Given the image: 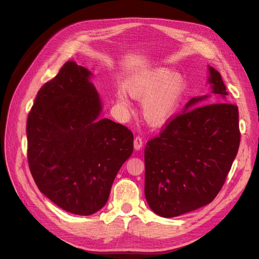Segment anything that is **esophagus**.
I'll return each instance as SVG.
<instances>
[{"label": "esophagus", "instance_id": "1", "mask_svg": "<svg viewBox=\"0 0 259 259\" xmlns=\"http://www.w3.org/2000/svg\"><path fill=\"white\" fill-rule=\"evenodd\" d=\"M143 145H144V142H143L142 137L136 136L135 139H134V148H135V150H137V151L140 150V149H142V147H143Z\"/></svg>", "mask_w": 259, "mask_h": 259}]
</instances>
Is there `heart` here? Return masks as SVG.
<instances>
[{
  "label": "heart",
  "instance_id": "obj_1",
  "mask_svg": "<svg viewBox=\"0 0 259 259\" xmlns=\"http://www.w3.org/2000/svg\"><path fill=\"white\" fill-rule=\"evenodd\" d=\"M123 89L132 98L144 99L142 113L149 125L162 126L178 112L186 92V81L178 72L155 68L130 77ZM115 103L121 108L130 107V101L122 92L115 94Z\"/></svg>",
  "mask_w": 259,
  "mask_h": 259
}]
</instances>
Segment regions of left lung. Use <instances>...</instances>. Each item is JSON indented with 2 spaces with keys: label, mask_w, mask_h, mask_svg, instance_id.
<instances>
[{
  "label": "left lung",
  "mask_w": 259,
  "mask_h": 259,
  "mask_svg": "<svg viewBox=\"0 0 259 259\" xmlns=\"http://www.w3.org/2000/svg\"><path fill=\"white\" fill-rule=\"evenodd\" d=\"M207 83L215 97L191 98L184 112L145 148V197L161 217L207 205L221 191L237 156L238 107L225 103L228 94L222 75L210 66Z\"/></svg>",
  "instance_id": "8db88e82"
}]
</instances>
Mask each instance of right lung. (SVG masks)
Returning a JSON list of instances; mask_svg holds the SVG:
<instances>
[{"instance_id": "1", "label": "right lung", "mask_w": 259, "mask_h": 259, "mask_svg": "<svg viewBox=\"0 0 259 259\" xmlns=\"http://www.w3.org/2000/svg\"><path fill=\"white\" fill-rule=\"evenodd\" d=\"M93 73L68 61L38 91L27 121L28 162L45 197L69 213L103 208L117 171L133 153V133L101 119Z\"/></svg>"}]
</instances>
